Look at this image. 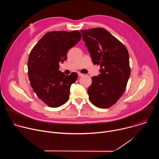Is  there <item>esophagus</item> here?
I'll return each instance as SVG.
<instances>
[{
    "label": "esophagus",
    "mask_w": 159,
    "mask_h": 159,
    "mask_svg": "<svg viewBox=\"0 0 159 159\" xmlns=\"http://www.w3.org/2000/svg\"><path fill=\"white\" fill-rule=\"evenodd\" d=\"M78 75H79V77H82V76L84 75V74H81L80 72H79V73H78Z\"/></svg>",
    "instance_id": "esophagus-1"
}]
</instances>
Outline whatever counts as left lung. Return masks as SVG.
<instances>
[{
	"label": "left lung",
	"mask_w": 159,
	"mask_h": 159,
	"mask_svg": "<svg viewBox=\"0 0 159 159\" xmlns=\"http://www.w3.org/2000/svg\"><path fill=\"white\" fill-rule=\"evenodd\" d=\"M83 41L94 65H100L99 76L92 77L89 99L99 108L117 102L126 89L131 74L128 52L125 45L102 28L81 30Z\"/></svg>",
	"instance_id": "left-lung-1"
}]
</instances>
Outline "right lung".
<instances>
[{
	"mask_svg": "<svg viewBox=\"0 0 159 159\" xmlns=\"http://www.w3.org/2000/svg\"><path fill=\"white\" fill-rule=\"evenodd\" d=\"M79 31H50L33 47L28 61L30 85L37 96L51 107H57L69 99L70 89L77 74L65 75L59 70V62L66 60L68 50L81 39Z\"/></svg>",
	"mask_w": 159,
	"mask_h": 159,
	"instance_id": "1",
	"label": "right lung"
}]
</instances>
